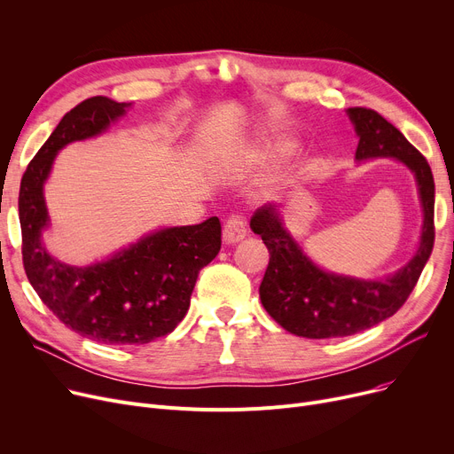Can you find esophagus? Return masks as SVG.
<instances>
[{"label": "esophagus", "mask_w": 454, "mask_h": 454, "mask_svg": "<svg viewBox=\"0 0 454 454\" xmlns=\"http://www.w3.org/2000/svg\"><path fill=\"white\" fill-rule=\"evenodd\" d=\"M247 235V219L239 213H233L228 217V221L224 223V230H223V239L230 245L239 243L241 239H245Z\"/></svg>", "instance_id": "1"}]
</instances>
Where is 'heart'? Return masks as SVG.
I'll return each instance as SVG.
<instances>
[{
    "mask_svg": "<svg viewBox=\"0 0 454 454\" xmlns=\"http://www.w3.org/2000/svg\"><path fill=\"white\" fill-rule=\"evenodd\" d=\"M257 156H265V149H259V151H257Z\"/></svg>",
    "mask_w": 454,
    "mask_h": 454,
    "instance_id": "obj_1",
    "label": "heart"
}]
</instances>
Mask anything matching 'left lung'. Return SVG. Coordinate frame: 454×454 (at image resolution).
<instances>
[{
	"instance_id": "obj_1",
	"label": "left lung",
	"mask_w": 454,
	"mask_h": 454,
	"mask_svg": "<svg viewBox=\"0 0 454 454\" xmlns=\"http://www.w3.org/2000/svg\"><path fill=\"white\" fill-rule=\"evenodd\" d=\"M359 145L355 158H397L416 175L423 204L418 254L397 274L364 281L329 274L315 267L283 228L276 206H261L250 219L254 233L270 252L259 285L267 313L293 335L305 339L348 337L395 315L407 301L434 247V178L425 156L379 112L348 108Z\"/></svg>"
}]
</instances>
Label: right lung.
Returning a JSON list of instances; mask_svg holds the SVG:
<instances>
[{
    "label": "right lung",
    "instance_id": "add662e5",
    "mask_svg": "<svg viewBox=\"0 0 454 454\" xmlns=\"http://www.w3.org/2000/svg\"><path fill=\"white\" fill-rule=\"evenodd\" d=\"M127 103L103 95L71 108L20 184L23 269L47 309L71 331L103 344H147L171 333L185 317L199 272L221 250V221L167 228L115 254L105 263L69 267L45 252L47 226L42 187L55 154L71 141L101 134Z\"/></svg>",
    "mask_w": 454,
    "mask_h": 454
}]
</instances>
